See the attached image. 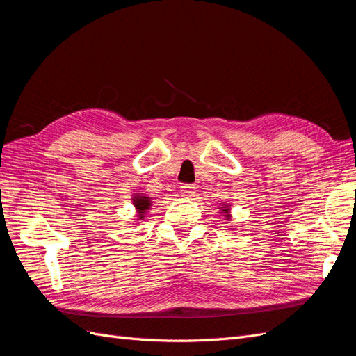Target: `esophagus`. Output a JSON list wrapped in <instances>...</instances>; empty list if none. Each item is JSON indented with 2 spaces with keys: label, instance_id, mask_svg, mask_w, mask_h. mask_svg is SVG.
<instances>
[{
  "label": "esophagus",
  "instance_id": "esophagus-1",
  "mask_svg": "<svg viewBox=\"0 0 356 356\" xmlns=\"http://www.w3.org/2000/svg\"><path fill=\"white\" fill-rule=\"evenodd\" d=\"M179 193H181L182 197H193V196H195V193H196V187H193L190 184H184V186L179 187Z\"/></svg>",
  "mask_w": 356,
  "mask_h": 356
}]
</instances>
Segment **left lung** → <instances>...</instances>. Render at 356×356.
Returning <instances> with one entry per match:
<instances>
[{
	"label": "left lung",
	"instance_id": "obj_1",
	"mask_svg": "<svg viewBox=\"0 0 356 356\" xmlns=\"http://www.w3.org/2000/svg\"><path fill=\"white\" fill-rule=\"evenodd\" d=\"M220 213L222 215V217L227 220V221H230L232 220V213H230V204L229 203H224V204H221L220 207Z\"/></svg>",
	"mask_w": 356,
	"mask_h": 356
}]
</instances>
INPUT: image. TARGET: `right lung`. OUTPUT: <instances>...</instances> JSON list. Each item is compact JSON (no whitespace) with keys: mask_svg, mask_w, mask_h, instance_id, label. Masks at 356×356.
<instances>
[{"mask_svg":"<svg viewBox=\"0 0 356 356\" xmlns=\"http://www.w3.org/2000/svg\"><path fill=\"white\" fill-rule=\"evenodd\" d=\"M132 202H134V207L136 211V217H138L136 220L143 221L147 211L149 209V207H152V197L144 196L143 193H135L132 197Z\"/></svg>","mask_w":356,"mask_h":356,"instance_id":"add662e5","label":"right lung"}]
</instances>
